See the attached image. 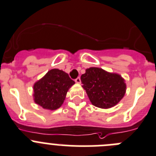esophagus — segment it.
Returning <instances> with one entry per match:
<instances>
[{"instance_id": "obj_1", "label": "esophagus", "mask_w": 156, "mask_h": 156, "mask_svg": "<svg viewBox=\"0 0 156 156\" xmlns=\"http://www.w3.org/2000/svg\"><path fill=\"white\" fill-rule=\"evenodd\" d=\"M75 82L78 83V84H80V83H81V78H80V77H78V78L75 79Z\"/></svg>"}]
</instances>
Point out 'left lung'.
<instances>
[{
    "label": "left lung",
    "instance_id": "8db88e82",
    "mask_svg": "<svg viewBox=\"0 0 156 156\" xmlns=\"http://www.w3.org/2000/svg\"><path fill=\"white\" fill-rule=\"evenodd\" d=\"M81 81L92 105L101 108L115 106L126 93V83L120 75L99 68L86 69Z\"/></svg>",
    "mask_w": 156,
    "mask_h": 156
}]
</instances>
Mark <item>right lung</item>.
I'll use <instances>...</instances> for the list:
<instances>
[{"instance_id": "obj_1", "label": "right lung", "mask_w": 156, "mask_h": 156, "mask_svg": "<svg viewBox=\"0 0 156 156\" xmlns=\"http://www.w3.org/2000/svg\"><path fill=\"white\" fill-rule=\"evenodd\" d=\"M75 81L65 71L51 69L34 85L36 104L43 108L55 110L62 106L67 92Z\"/></svg>"}]
</instances>
